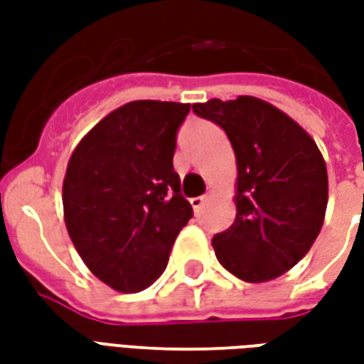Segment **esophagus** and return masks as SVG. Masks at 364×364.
Here are the masks:
<instances>
[{
	"label": "esophagus",
	"mask_w": 364,
	"mask_h": 364,
	"mask_svg": "<svg viewBox=\"0 0 364 364\" xmlns=\"http://www.w3.org/2000/svg\"><path fill=\"white\" fill-rule=\"evenodd\" d=\"M208 200V197L206 195H203V197H195V198H191V205H193V210L195 213H200L203 210V206H205V203Z\"/></svg>",
	"instance_id": "1"
}]
</instances>
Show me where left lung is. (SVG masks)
<instances>
[{
  "instance_id": "1",
  "label": "left lung",
  "mask_w": 364,
  "mask_h": 364,
  "mask_svg": "<svg viewBox=\"0 0 364 364\" xmlns=\"http://www.w3.org/2000/svg\"><path fill=\"white\" fill-rule=\"evenodd\" d=\"M236 154V220L213 237L224 269L247 282L277 279L310 252L328 206V171L304 128L257 97L193 105Z\"/></svg>"
}]
</instances>
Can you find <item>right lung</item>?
Returning <instances> with one entry per match:
<instances>
[{"mask_svg": "<svg viewBox=\"0 0 364 364\" xmlns=\"http://www.w3.org/2000/svg\"><path fill=\"white\" fill-rule=\"evenodd\" d=\"M191 105L132 101L107 114L70 158L62 203L83 263L119 292L158 281L193 216L173 171L177 132Z\"/></svg>", "mask_w": 364, "mask_h": 364, "instance_id": "right-lung-1", "label": "right lung"}]
</instances>
